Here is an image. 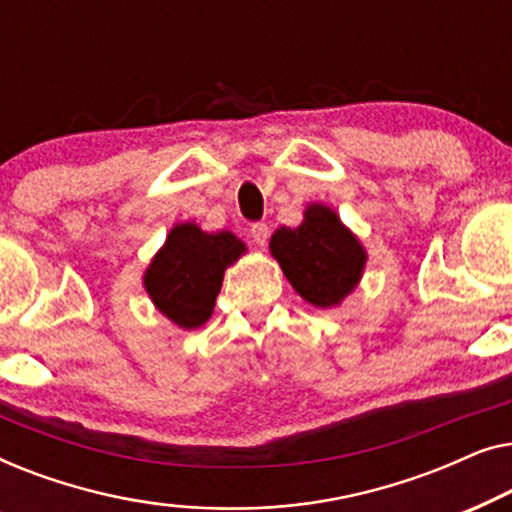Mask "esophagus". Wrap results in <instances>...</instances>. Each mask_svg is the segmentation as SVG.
<instances>
[{"label":"esophagus","mask_w":512,"mask_h":512,"mask_svg":"<svg viewBox=\"0 0 512 512\" xmlns=\"http://www.w3.org/2000/svg\"><path fill=\"white\" fill-rule=\"evenodd\" d=\"M249 235H251V242L258 244V247H265V242H268L270 237V230L265 223H254V226L249 228Z\"/></svg>","instance_id":"34e87169"}]
</instances>
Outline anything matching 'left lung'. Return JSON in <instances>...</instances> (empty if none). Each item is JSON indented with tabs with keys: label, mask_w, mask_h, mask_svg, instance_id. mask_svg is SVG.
Returning a JSON list of instances; mask_svg holds the SVG:
<instances>
[{
	"label": "left lung",
	"mask_w": 512,
	"mask_h": 512,
	"mask_svg": "<svg viewBox=\"0 0 512 512\" xmlns=\"http://www.w3.org/2000/svg\"><path fill=\"white\" fill-rule=\"evenodd\" d=\"M270 254L293 289L314 307L340 305L356 289L368 254L331 207L307 205L298 228H277Z\"/></svg>",
	"instance_id": "8db88e82"
}]
</instances>
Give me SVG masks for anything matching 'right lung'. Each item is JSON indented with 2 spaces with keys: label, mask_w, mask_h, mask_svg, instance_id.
<instances>
[{
  "label": "right lung",
  "mask_w": 512,
  "mask_h": 512,
  "mask_svg": "<svg viewBox=\"0 0 512 512\" xmlns=\"http://www.w3.org/2000/svg\"><path fill=\"white\" fill-rule=\"evenodd\" d=\"M247 247L230 233H205L195 223L170 230L163 249L144 272V289L153 305L179 328H200L212 317L223 272Z\"/></svg>",
  "instance_id": "obj_1"
}]
</instances>
